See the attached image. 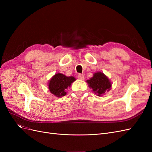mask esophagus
I'll use <instances>...</instances> for the list:
<instances>
[{
  "label": "esophagus",
  "instance_id": "obj_1",
  "mask_svg": "<svg viewBox=\"0 0 152 152\" xmlns=\"http://www.w3.org/2000/svg\"><path fill=\"white\" fill-rule=\"evenodd\" d=\"M77 77H78V79L80 80H84V75L82 74H79L78 75Z\"/></svg>",
  "mask_w": 152,
  "mask_h": 152
}]
</instances>
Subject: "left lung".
Listing matches in <instances>:
<instances>
[{
  "label": "left lung",
  "instance_id": "1",
  "mask_svg": "<svg viewBox=\"0 0 152 152\" xmlns=\"http://www.w3.org/2000/svg\"><path fill=\"white\" fill-rule=\"evenodd\" d=\"M86 82L93 93L98 96H103L112 87V82L109 78L101 72L94 73L93 77L86 80Z\"/></svg>",
  "mask_w": 152,
  "mask_h": 152
}]
</instances>
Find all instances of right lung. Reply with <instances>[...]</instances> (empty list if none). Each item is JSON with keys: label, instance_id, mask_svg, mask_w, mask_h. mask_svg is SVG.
Here are the masks:
<instances>
[{"label": "right lung", "instance_id": "add662e5", "mask_svg": "<svg viewBox=\"0 0 152 152\" xmlns=\"http://www.w3.org/2000/svg\"><path fill=\"white\" fill-rule=\"evenodd\" d=\"M75 80L74 77H67L63 73H58L49 80L48 88L50 93L58 98H60L66 94L67 89Z\"/></svg>", "mask_w": 152, "mask_h": 152}]
</instances>
